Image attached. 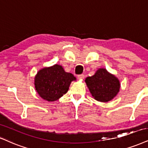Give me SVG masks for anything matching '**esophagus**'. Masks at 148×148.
<instances>
[{
    "instance_id": "obj_1",
    "label": "esophagus",
    "mask_w": 148,
    "mask_h": 148,
    "mask_svg": "<svg viewBox=\"0 0 148 148\" xmlns=\"http://www.w3.org/2000/svg\"><path fill=\"white\" fill-rule=\"evenodd\" d=\"M77 77L79 80H82L84 78V75H79L77 76Z\"/></svg>"
}]
</instances>
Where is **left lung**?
<instances>
[{
  "mask_svg": "<svg viewBox=\"0 0 148 148\" xmlns=\"http://www.w3.org/2000/svg\"><path fill=\"white\" fill-rule=\"evenodd\" d=\"M85 82L94 99L100 102L114 99L121 87L118 78L104 68L99 69L93 75L87 77Z\"/></svg>",
  "mask_w": 148,
  "mask_h": 148,
  "instance_id": "left-lung-1",
  "label": "left lung"
}]
</instances>
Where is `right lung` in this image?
Segmentation results:
<instances>
[{"label":"right lung","instance_id":"obj_1","mask_svg":"<svg viewBox=\"0 0 148 148\" xmlns=\"http://www.w3.org/2000/svg\"><path fill=\"white\" fill-rule=\"evenodd\" d=\"M73 81H76L73 75L66 72L61 65L54 64L38 71L34 77V85L42 99L56 101L66 93Z\"/></svg>","mask_w":148,"mask_h":148}]
</instances>
